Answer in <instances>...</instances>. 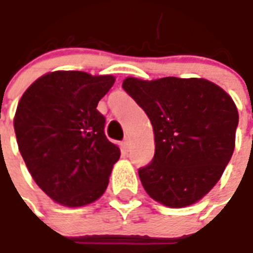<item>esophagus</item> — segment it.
<instances>
[{
  "label": "esophagus",
  "mask_w": 253,
  "mask_h": 253,
  "mask_svg": "<svg viewBox=\"0 0 253 253\" xmlns=\"http://www.w3.org/2000/svg\"><path fill=\"white\" fill-rule=\"evenodd\" d=\"M130 146V140L129 137H125V140H124V147H125V150H128Z\"/></svg>",
  "instance_id": "esophagus-1"
}]
</instances>
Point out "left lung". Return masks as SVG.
I'll use <instances>...</instances> for the list:
<instances>
[{"label": "left lung", "mask_w": 253, "mask_h": 253, "mask_svg": "<svg viewBox=\"0 0 253 253\" xmlns=\"http://www.w3.org/2000/svg\"><path fill=\"white\" fill-rule=\"evenodd\" d=\"M123 87L154 130L155 155L139 170L146 192L171 209L203 199L234 151L238 112L232 96L202 78H126Z\"/></svg>", "instance_id": "1"}]
</instances>
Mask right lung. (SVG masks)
I'll list each match as a JSON object with an SVG mask.
<instances>
[{
  "label": "right lung",
  "mask_w": 253,
  "mask_h": 253,
  "mask_svg": "<svg viewBox=\"0 0 253 253\" xmlns=\"http://www.w3.org/2000/svg\"><path fill=\"white\" fill-rule=\"evenodd\" d=\"M112 75L54 71L37 79L16 109L21 157L37 185L55 203L83 207L105 193L120 147L107 140L98 102Z\"/></svg>",
  "instance_id": "obj_1"
}]
</instances>
